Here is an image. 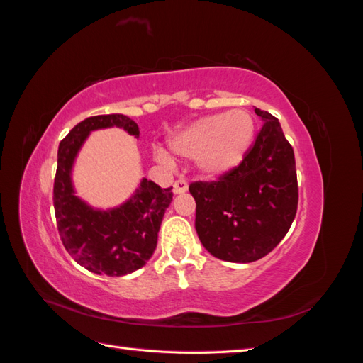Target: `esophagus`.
Segmentation results:
<instances>
[{
	"label": "esophagus",
	"mask_w": 363,
	"mask_h": 363,
	"mask_svg": "<svg viewBox=\"0 0 363 363\" xmlns=\"http://www.w3.org/2000/svg\"><path fill=\"white\" fill-rule=\"evenodd\" d=\"M186 191H188V183H186V180L180 179V180H175V182H174V184H172V192H174L175 195L184 194Z\"/></svg>",
	"instance_id": "34e87169"
}]
</instances>
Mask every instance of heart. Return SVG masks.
<instances>
[{
  "instance_id": "obj_1",
  "label": "heart",
  "mask_w": 363,
  "mask_h": 363,
  "mask_svg": "<svg viewBox=\"0 0 363 363\" xmlns=\"http://www.w3.org/2000/svg\"><path fill=\"white\" fill-rule=\"evenodd\" d=\"M256 123L247 108L227 113L207 115L195 119L169 139V150L182 159H194L196 168L207 177H218L232 171L244 159L255 138ZM162 164L171 159L163 150H155Z\"/></svg>"
}]
</instances>
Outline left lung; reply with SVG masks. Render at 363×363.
<instances>
[{
  "label": "left lung",
  "instance_id": "left-lung-1",
  "mask_svg": "<svg viewBox=\"0 0 363 363\" xmlns=\"http://www.w3.org/2000/svg\"><path fill=\"white\" fill-rule=\"evenodd\" d=\"M263 125L236 168L216 182H195V230L212 256L250 263L286 236L298 206L294 150L276 116L255 108Z\"/></svg>",
  "mask_w": 363,
  "mask_h": 363
}]
</instances>
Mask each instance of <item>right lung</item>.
Returning <instances> with one entry per match:
<instances>
[{
  "instance_id": "obj_1",
  "label": "right lung",
  "mask_w": 363,
  "mask_h": 363,
  "mask_svg": "<svg viewBox=\"0 0 363 363\" xmlns=\"http://www.w3.org/2000/svg\"><path fill=\"white\" fill-rule=\"evenodd\" d=\"M108 127L139 138L135 121L119 113L91 116L77 124L59 145L52 201L60 239L74 260L91 272L119 277L144 267L155 252L172 188L162 189L142 179L130 200L108 211L80 200L71 180L74 160L91 131Z\"/></svg>"
}]
</instances>
